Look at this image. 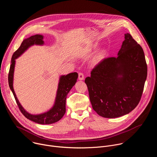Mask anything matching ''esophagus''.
<instances>
[{"instance_id": "obj_1", "label": "esophagus", "mask_w": 157, "mask_h": 157, "mask_svg": "<svg viewBox=\"0 0 157 157\" xmlns=\"http://www.w3.org/2000/svg\"><path fill=\"white\" fill-rule=\"evenodd\" d=\"M84 78V75L82 73H79V74H78V79L79 80H83Z\"/></svg>"}]
</instances>
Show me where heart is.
I'll return each instance as SVG.
<instances>
[{
    "mask_svg": "<svg viewBox=\"0 0 157 157\" xmlns=\"http://www.w3.org/2000/svg\"><path fill=\"white\" fill-rule=\"evenodd\" d=\"M96 47H97V45L96 44V45L94 46V48H96ZM105 55V51H104V50L100 51V52L94 56V58H93V61H92V63H93L94 65L98 64L99 63H100V61L104 58Z\"/></svg>",
    "mask_w": 157,
    "mask_h": 157,
    "instance_id": "b5f03b06",
    "label": "heart"
}]
</instances>
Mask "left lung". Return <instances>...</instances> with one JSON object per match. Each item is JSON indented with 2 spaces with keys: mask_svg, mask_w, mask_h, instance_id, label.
Listing matches in <instances>:
<instances>
[{
  "mask_svg": "<svg viewBox=\"0 0 157 157\" xmlns=\"http://www.w3.org/2000/svg\"><path fill=\"white\" fill-rule=\"evenodd\" d=\"M147 76L144 50L125 33L117 56L104 59L85 79L93 109L105 118L128 114L140 101Z\"/></svg>",
  "mask_w": 157,
  "mask_h": 157,
  "instance_id": "8db88e82",
  "label": "left lung"
}]
</instances>
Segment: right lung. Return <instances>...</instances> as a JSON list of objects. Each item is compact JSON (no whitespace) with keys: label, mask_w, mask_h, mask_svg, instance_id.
<instances>
[{"label":"right lung","mask_w":157,"mask_h":157,"mask_svg":"<svg viewBox=\"0 0 157 157\" xmlns=\"http://www.w3.org/2000/svg\"><path fill=\"white\" fill-rule=\"evenodd\" d=\"M43 36L41 35H35L32 36L22 41L20 47L16 50L12 55L11 64L9 70L8 80L9 87L14 96L16 102L21 113L28 119L39 124H50L59 121L66 113V99L73 86L77 81L78 75L77 73H71L67 75H62L59 78L56 96L53 107L47 113L41 114L33 115L27 112L19 102L13 87V73L15 64V59L23 54L30 47L36 44L43 45L44 41Z\"/></svg>","instance_id":"obj_1"}]
</instances>
